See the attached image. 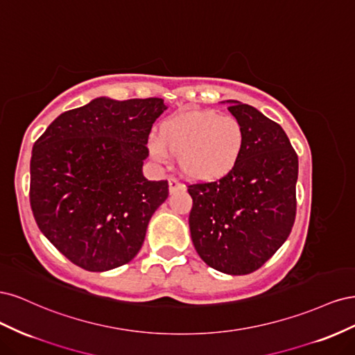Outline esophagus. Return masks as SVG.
Segmentation results:
<instances>
[{
  "mask_svg": "<svg viewBox=\"0 0 355 355\" xmlns=\"http://www.w3.org/2000/svg\"><path fill=\"white\" fill-rule=\"evenodd\" d=\"M168 189H170L171 194H173V192H178L180 189H184V185H182L180 182L176 180L175 178H168Z\"/></svg>",
  "mask_w": 355,
  "mask_h": 355,
  "instance_id": "1",
  "label": "esophagus"
}]
</instances>
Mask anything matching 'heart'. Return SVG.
I'll list each match as a JSON object with an SVG mask.
<instances>
[{"mask_svg": "<svg viewBox=\"0 0 355 355\" xmlns=\"http://www.w3.org/2000/svg\"><path fill=\"white\" fill-rule=\"evenodd\" d=\"M245 146L240 120L216 111H182L159 124L158 137H149L148 149L158 163L178 157L187 178L198 182L222 179L235 168Z\"/></svg>", "mask_w": 355, "mask_h": 355, "instance_id": "b5f03b06", "label": "heart"}]
</instances>
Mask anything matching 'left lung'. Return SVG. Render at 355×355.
Listing matches in <instances>:
<instances>
[{"label": "left lung", "mask_w": 355, "mask_h": 355, "mask_svg": "<svg viewBox=\"0 0 355 355\" xmlns=\"http://www.w3.org/2000/svg\"><path fill=\"white\" fill-rule=\"evenodd\" d=\"M228 102L245 130L244 151L227 176L188 185L189 230L209 266L245 275L259 270L292 231L297 155L280 124L250 105Z\"/></svg>", "instance_id": "1"}]
</instances>
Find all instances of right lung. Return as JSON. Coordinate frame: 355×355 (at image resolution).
<instances>
[{
  "label": "right lung",
  "instance_id": "right-lung-1",
  "mask_svg": "<svg viewBox=\"0 0 355 355\" xmlns=\"http://www.w3.org/2000/svg\"><path fill=\"white\" fill-rule=\"evenodd\" d=\"M163 99L98 98L60 114L32 148L29 201L40 231L85 271L130 262L167 180L142 173Z\"/></svg>",
  "mask_w": 355,
  "mask_h": 355
}]
</instances>
